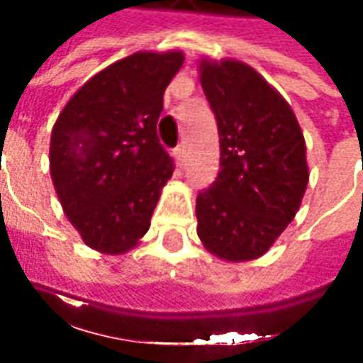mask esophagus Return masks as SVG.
Masks as SVG:
<instances>
[{
    "instance_id": "34e87169",
    "label": "esophagus",
    "mask_w": 363,
    "mask_h": 363,
    "mask_svg": "<svg viewBox=\"0 0 363 363\" xmlns=\"http://www.w3.org/2000/svg\"><path fill=\"white\" fill-rule=\"evenodd\" d=\"M174 155H176L177 162H182L184 160V155H186V145L182 143V145H177L176 150H174Z\"/></svg>"
}]
</instances>
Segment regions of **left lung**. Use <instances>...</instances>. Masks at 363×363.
<instances>
[{
    "label": "left lung",
    "instance_id": "obj_1",
    "mask_svg": "<svg viewBox=\"0 0 363 363\" xmlns=\"http://www.w3.org/2000/svg\"><path fill=\"white\" fill-rule=\"evenodd\" d=\"M199 82L218 121L220 174L196 199L198 235L220 259H257L300 210L306 140L288 101L247 63L203 57Z\"/></svg>",
    "mask_w": 363,
    "mask_h": 363
}]
</instances>
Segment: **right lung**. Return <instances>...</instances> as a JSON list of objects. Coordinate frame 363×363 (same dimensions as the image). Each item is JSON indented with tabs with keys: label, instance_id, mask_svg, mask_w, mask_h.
I'll list each match as a JSON object with an SVG mask.
<instances>
[{
	"label": "right lung",
	"instance_id": "right-lung-1",
	"mask_svg": "<svg viewBox=\"0 0 363 363\" xmlns=\"http://www.w3.org/2000/svg\"><path fill=\"white\" fill-rule=\"evenodd\" d=\"M184 53L138 51L89 77L51 130L50 172L67 220L101 254L130 252L150 230L174 162L157 140L164 91Z\"/></svg>",
	"mask_w": 363,
	"mask_h": 363
}]
</instances>
